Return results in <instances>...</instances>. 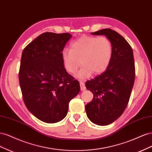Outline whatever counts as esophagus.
Masks as SVG:
<instances>
[{"label":"esophagus","mask_w":152,"mask_h":152,"mask_svg":"<svg viewBox=\"0 0 152 152\" xmlns=\"http://www.w3.org/2000/svg\"><path fill=\"white\" fill-rule=\"evenodd\" d=\"M80 89L81 91H85L86 89V87L85 86V84L83 82H80Z\"/></svg>","instance_id":"34e87169"}]
</instances>
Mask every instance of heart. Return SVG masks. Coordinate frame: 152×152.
<instances>
[{
  "label": "heart",
  "instance_id": "b5f03b06",
  "mask_svg": "<svg viewBox=\"0 0 152 152\" xmlns=\"http://www.w3.org/2000/svg\"><path fill=\"white\" fill-rule=\"evenodd\" d=\"M113 54V45L107 37L83 36L73 42L70 49L61 53L64 67L70 73H74L82 65L76 76L84 79L92 73L98 75L108 66Z\"/></svg>",
  "mask_w": 152,
  "mask_h": 152
}]
</instances>
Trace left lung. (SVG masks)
Listing matches in <instances>:
<instances>
[{
	"label": "left lung",
	"instance_id": "8db88e82",
	"mask_svg": "<svg viewBox=\"0 0 152 152\" xmlns=\"http://www.w3.org/2000/svg\"><path fill=\"white\" fill-rule=\"evenodd\" d=\"M91 34L105 35L113 45L107 70L86 83L94 95L86 105L87 116L95 124L107 126L121 117L129 101L135 80L134 56L129 44L117 31L106 28Z\"/></svg>",
	"mask_w": 152,
	"mask_h": 152
}]
</instances>
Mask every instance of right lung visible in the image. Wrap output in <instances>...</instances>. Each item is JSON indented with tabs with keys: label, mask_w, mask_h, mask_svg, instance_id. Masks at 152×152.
I'll return each instance as SVG.
<instances>
[{
	"label": "right lung",
	"mask_w": 152,
	"mask_h": 152,
	"mask_svg": "<svg viewBox=\"0 0 152 152\" xmlns=\"http://www.w3.org/2000/svg\"><path fill=\"white\" fill-rule=\"evenodd\" d=\"M72 37L68 33L45 32L22 53L19 81L23 102L41 121L56 123L66 117L70 100L80 90L64 67L61 53Z\"/></svg>",
	"instance_id": "obj_1"
}]
</instances>
